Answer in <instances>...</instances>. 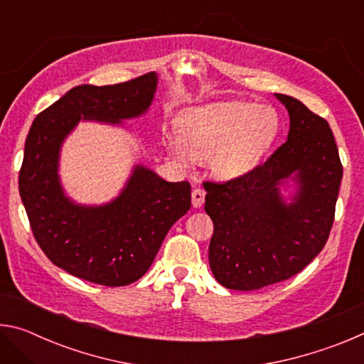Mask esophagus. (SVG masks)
<instances>
[{
    "label": "esophagus",
    "instance_id": "1",
    "mask_svg": "<svg viewBox=\"0 0 364 364\" xmlns=\"http://www.w3.org/2000/svg\"><path fill=\"white\" fill-rule=\"evenodd\" d=\"M191 199H193V205H194V207H200L202 204H204L205 191L200 189V188L193 189V194H191Z\"/></svg>",
    "mask_w": 364,
    "mask_h": 364
}]
</instances>
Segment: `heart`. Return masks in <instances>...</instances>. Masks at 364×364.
Instances as JSON below:
<instances>
[{"label": "heart", "instance_id": "1", "mask_svg": "<svg viewBox=\"0 0 364 364\" xmlns=\"http://www.w3.org/2000/svg\"><path fill=\"white\" fill-rule=\"evenodd\" d=\"M274 134L276 117L269 109L213 102L188 110L180 133L168 134L167 146L181 162L208 159L215 176L232 180L254 167Z\"/></svg>", "mask_w": 364, "mask_h": 364}]
</instances>
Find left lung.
<instances>
[{
    "label": "left lung",
    "mask_w": 364,
    "mask_h": 364,
    "mask_svg": "<svg viewBox=\"0 0 364 364\" xmlns=\"http://www.w3.org/2000/svg\"><path fill=\"white\" fill-rule=\"evenodd\" d=\"M291 128L287 141L254 170L230 181H205L213 221L208 263L221 286L254 291L300 273L328 242L342 164L329 123L292 96L278 95ZM299 184L291 205L279 186Z\"/></svg>",
    "instance_id": "8db88e82"
}]
</instances>
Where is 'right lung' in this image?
<instances>
[{
  "label": "right lung",
  "mask_w": 364,
  "mask_h": 364,
  "mask_svg": "<svg viewBox=\"0 0 364 364\" xmlns=\"http://www.w3.org/2000/svg\"><path fill=\"white\" fill-rule=\"evenodd\" d=\"M157 75L128 82L80 85L43 110L26 139L19 193L45 255L72 276L119 287L138 281L165 236L191 207V184L168 183L136 165L120 196L106 205H78L64 194L59 152L80 120L120 123L149 109Z\"/></svg>",
  "instance_id": "right-lung-1"
}]
</instances>
